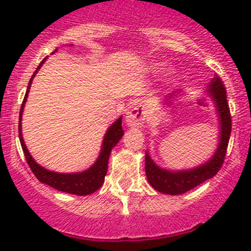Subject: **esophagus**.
Listing matches in <instances>:
<instances>
[{"mask_svg": "<svg viewBox=\"0 0 251 251\" xmlns=\"http://www.w3.org/2000/svg\"><path fill=\"white\" fill-rule=\"evenodd\" d=\"M146 115L141 105H133L126 113V123L130 127H141L143 126Z\"/></svg>", "mask_w": 251, "mask_h": 251, "instance_id": "1", "label": "esophagus"}]
</instances>
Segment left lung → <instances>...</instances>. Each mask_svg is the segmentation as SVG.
I'll list each match as a JSON object with an SVG mask.
<instances>
[{
	"label": "left lung",
	"instance_id": "obj_1",
	"mask_svg": "<svg viewBox=\"0 0 251 251\" xmlns=\"http://www.w3.org/2000/svg\"><path fill=\"white\" fill-rule=\"evenodd\" d=\"M206 92L211 95L212 100L215 103L217 117H219V124H220V136H219V145L214 156L206 161L202 165L197 167L190 168V170L171 171L166 168H161L154 163L151 158L148 151L146 152V175L150 185L156 191L167 195H181L190 191L196 186L205 182L206 179H210L219 172L225 159L227 143L231 133V117H230L229 104L226 100V90L223 85V81L217 75L211 79ZM177 94L172 93L168 94L163 103L166 105L174 100V97Z\"/></svg>",
	"mask_w": 251,
	"mask_h": 251
}]
</instances>
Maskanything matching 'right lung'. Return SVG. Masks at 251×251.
<instances>
[{
    "instance_id": "right-lung-1",
    "label": "right lung",
    "mask_w": 251,
    "mask_h": 251,
    "mask_svg": "<svg viewBox=\"0 0 251 251\" xmlns=\"http://www.w3.org/2000/svg\"><path fill=\"white\" fill-rule=\"evenodd\" d=\"M57 51V50H55ZM54 51V52H55ZM52 52V54H54ZM45 59L40 63L39 68L35 70L34 75L31 76L30 83H28L27 90H26L25 98L22 101L21 110H20V123H19V138L21 142V147L24 153H25L26 161H27L28 166H30L31 171L34 172L36 178L40 182L45 183V185L54 187L55 190L61 192H66V194L77 195V196H86L93 192H95L98 188L101 187L104 183V177L108 171V159H109L110 152H112L113 147H114L121 138L123 137L124 130L122 128V117H119L114 123L108 128L105 136H104L103 143H101V150L99 153V157L97 161L94 162V165L89 167L88 170L83 171V172H76V174H60V172H54V171L46 170L43 166H40L32 157H31L30 152H28L27 147L25 145V141L22 138V130H21V119H22V112H24V106H25L26 100H27V95L30 92V86L32 84V79L35 77L36 73L39 72V69L43 66L45 63Z\"/></svg>"
}]
</instances>
